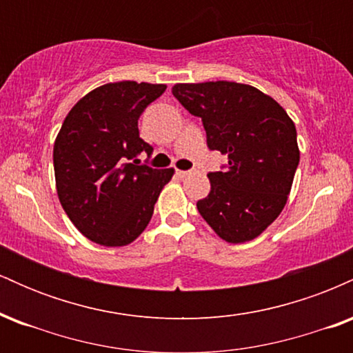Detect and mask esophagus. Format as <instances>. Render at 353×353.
<instances>
[{
    "label": "esophagus",
    "instance_id": "1",
    "mask_svg": "<svg viewBox=\"0 0 353 353\" xmlns=\"http://www.w3.org/2000/svg\"><path fill=\"white\" fill-rule=\"evenodd\" d=\"M176 174H177V176H179V177H188L189 174H190V171H176Z\"/></svg>",
    "mask_w": 353,
    "mask_h": 353
}]
</instances>
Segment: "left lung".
<instances>
[{"label":"left lung","instance_id":"obj_1","mask_svg":"<svg viewBox=\"0 0 353 353\" xmlns=\"http://www.w3.org/2000/svg\"><path fill=\"white\" fill-rule=\"evenodd\" d=\"M172 94L204 124L208 148L228 156L209 172L210 192L197 210L230 244L252 241L279 217L301 159L294 121L270 96L249 84H176Z\"/></svg>","mask_w":353,"mask_h":353}]
</instances>
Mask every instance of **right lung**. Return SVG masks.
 I'll return each instance as SVG.
<instances>
[{"label": "right lung", "mask_w": 353, "mask_h": 353, "mask_svg": "<svg viewBox=\"0 0 353 353\" xmlns=\"http://www.w3.org/2000/svg\"><path fill=\"white\" fill-rule=\"evenodd\" d=\"M165 84L119 81L88 92L68 112L52 149L56 190L64 212L89 241L131 244L148 228L174 169L137 159L152 145L139 137L137 119Z\"/></svg>", "instance_id": "right-lung-1"}]
</instances>
